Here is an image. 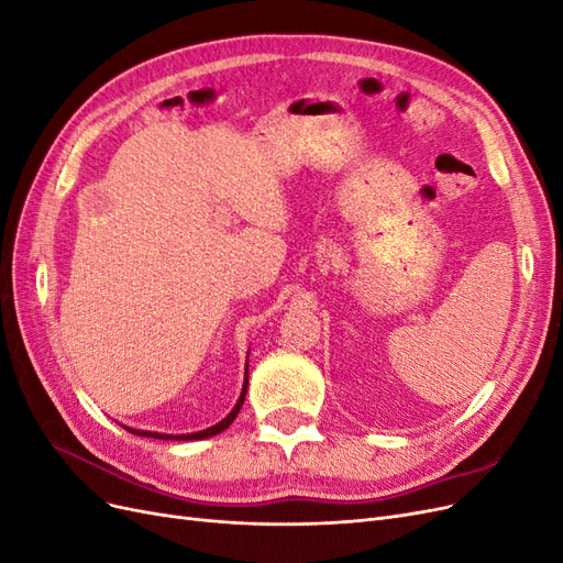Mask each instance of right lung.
I'll return each mask as SVG.
<instances>
[{"label":"right lung","instance_id":"obj_1","mask_svg":"<svg viewBox=\"0 0 563 563\" xmlns=\"http://www.w3.org/2000/svg\"><path fill=\"white\" fill-rule=\"evenodd\" d=\"M246 387H249V368H246V383H244V389H242V397H240V401H236V406L232 408V413L225 418V420H220L218 424H213V428H209V430H201V432H195V434H176V437H172V434H157V432H141V430H129V432H133V434H141V437H155V439H178V441H187V439H207V437H213V434H218V432H223V430H228L230 424H232V420L236 418V413H240V408H242V404H244V397H246Z\"/></svg>","mask_w":563,"mask_h":563}]
</instances>
